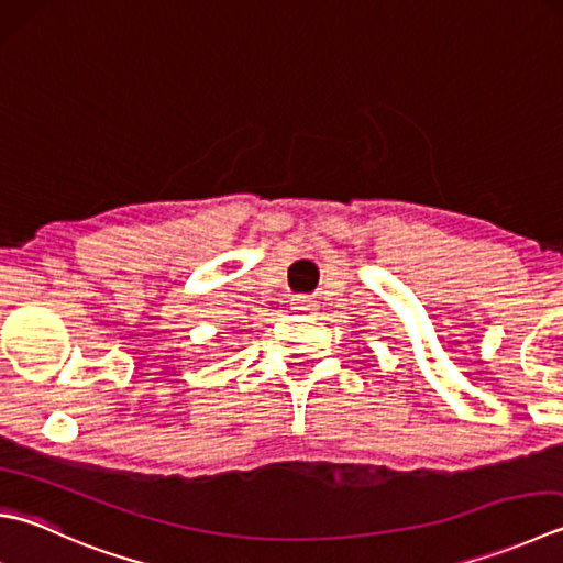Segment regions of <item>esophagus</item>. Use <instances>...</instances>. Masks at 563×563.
Masks as SVG:
<instances>
[{"mask_svg":"<svg viewBox=\"0 0 563 563\" xmlns=\"http://www.w3.org/2000/svg\"><path fill=\"white\" fill-rule=\"evenodd\" d=\"M290 307H292V312H297V314H307V317H312V314H317V300L314 297H305V295H297V297H292L290 300Z\"/></svg>","mask_w":563,"mask_h":563,"instance_id":"esophagus-1","label":"esophagus"}]
</instances>
